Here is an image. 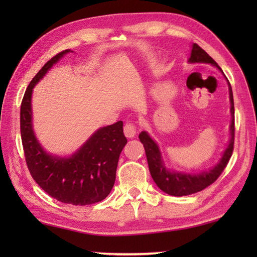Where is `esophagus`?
I'll use <instances>...</instances> for the list:
<instances>
[{
  "label": "esophagus",
  "mask_w": 257,
  "mask_h": 257,
  "mask_svg": "<svg viewBox=\"0 0 257 257\" xmlns=\"http://www.w3.org/2000/svg\"><path fill=\"white\" fill-rule=\"evenodd\" d=\"M123 133L125 135V137L133 138L136 136V127H135L134 123H127L123 128Z\"/></svg>",
  "instance_id": "obj_1"
}]
</instances>
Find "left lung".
I'll return each mask as SVG.
<instances>
[{
    "label": "left lung",
    "instance_id": "8db88e82",
    "mask_svg": "<svg viewBox=\"0 0 257 257\" xmlns=\"http://www.w3.org/2000/svg\"><path fill=\"white\" fill-rule=\"evenodd\" d=\"M189 63H208L213 67H216L219 70L221 68L217 66V63L208 55L202 47L197 44L191 45L190 56L188 59ZM227 79V78H225ZM228 81V79H227ZM229 87V99H230V113H231V123H230V139L227 149L224 150L222 156L219 162L214 167L208 169L207 171H202L199 173H186L176 170H170L165 167L164 161L162 158L159 145L156 144L154 139L149 135L147 132H142L139 134V139L142 144L144 145L147 163L151 176L155 181L156 186L171 196H187V195L195 194L197 191L205 189L206 187L212 185L219 176L222 173L224 168L227 167L230 158L232 155L233 151V139H234V106H233V95L232 89L228 81Z\"/></svg>",
    "mask_w": 257,
    "mask_h": 257
}]
</instances>
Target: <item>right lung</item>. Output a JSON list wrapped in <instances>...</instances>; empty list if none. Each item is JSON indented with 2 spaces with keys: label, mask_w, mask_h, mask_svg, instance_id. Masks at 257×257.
<instances>
[{
  "label": "right lung",
  "mask_w": 257,
  "mask_h": 257,
  "mask_svg": "<svg viewBox=\"0 0 257 257\" xmlns=\"http://www.w3.org/2000/svg\"><path fill=\"white\" fill-rule=\"evenodd\" d=\"M70 52L66 50L53 56L26 89L20 108L21 141L30 175L43 190L62 203L89 205L103 201L114 185L119 156L127 144L122 121L97 129L70 156L46 152L37 141L33 127L34 87Z\"/></svg>",
  "instance_id": "obj_1"
}]
</instances>
